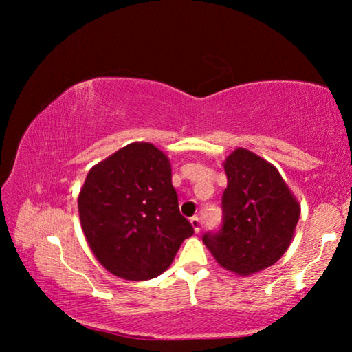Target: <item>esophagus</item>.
<instances>
[{"mask_svg": "<svg viewBox=\"0 0 352 352\" xmlns=\"http://www.w3.org/2000/svg\"><path fill=\"white\" fill-rule=\"evenodd\" d=\"M190 225H192V228H194L195 233H199L200 228H201L200 219H199V217H190Z\"/></svg>", "mask_w": 352, "mask_h": 352, "instance_id": "obj_1", "label": "esophagus"}]
</instances>
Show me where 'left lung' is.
<instances>
[{
  "label": "left lung",
  "mask_w": 352,
  "mask_h": 352,
  "mask_svg": "<svg viewBox=\"0 0 352 352\" xmlns=\"http://www.w3.org/2000/svg\"><path fill=\"white\" fill-rule=\"evenodd\" d=\"M223 168L222 228L205 233L204 243L225 270L248 276L287 252L300 204L275 166L247 148L231 152Z\"/></svg>",
  "instance_id": "1"
}]
</instances>
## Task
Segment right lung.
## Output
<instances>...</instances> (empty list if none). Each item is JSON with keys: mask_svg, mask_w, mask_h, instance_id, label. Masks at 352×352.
Here are the masks:
<instances>
[{"mask_svg": "<svg viewBox=\"0 0 352 352\" xmlns=\"http://www.w3.org/2000/svg\"><path fill=\"white\" fill-rule=\"evenodd\" d=\"M77 206L93 254L130 281L162 275L194 234L178 210L169 158L151 142H132L93 166Z\"/></svg>", "mask_w": 352, "mask_h": 352, "instance_id": "add662e5", "label": "right lung"}]
</instances>
